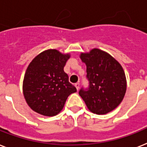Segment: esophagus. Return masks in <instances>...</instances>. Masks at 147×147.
Returning <instances> with one entry per match:
<instances>
[{
    "instance_id": "1",
    "label": "esophagus",
    "mask_w": 147,
    "mask_h": 147,
    "mask_svg": "<svg viewBox=\"0 0 147 147\" xmlns=\"http://www.w3.org/2000/svg\"><path fill=\"white\" fill-rule=\"evenodd\" d=\"M75 86H76V89H77V90H79V88H80L79 83H76V84H75Z\"/></svg>"
}]
</instances>
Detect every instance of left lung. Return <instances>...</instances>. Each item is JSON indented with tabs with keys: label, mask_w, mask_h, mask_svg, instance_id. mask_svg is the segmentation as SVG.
Here are the masks:
<instances>
[{
	"label": "left lung",
	"mask_w": 147,
	"mask_h": 147,
	"mask_svg": "<svg viewBox=\"0 0 147 147\" xmlns=\"http://www.w3.org/2000/svg\"><path fill=\"white\" fill-rule=\"evenodd\" d=\"M80 58L87 66L89 88L79 95L94 114L105 115L115 109L123 100L127 81L121 64L105 51L97 48L82 53Z\"/></svg>",
	"instance_id": "8db88e82"
}]
</instances>
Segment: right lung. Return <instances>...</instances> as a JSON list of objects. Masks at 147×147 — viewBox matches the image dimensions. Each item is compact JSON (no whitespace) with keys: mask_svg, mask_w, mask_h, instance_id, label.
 Returning a JSON list of instances; mask_svg holds the SVG:
<instances>
[{"mask_svg":"<svg viewBox=\"0 0 147 147\" xmlns=\"http://www.w3.org/2000/svg\"><path fill=\"white\" fill-rule=\"evenodd\" d=\"M69 53L49 49L32 59L22 83L24 97L32 110L45 116H54L64 107L68 96L76 92L63 69Z\"/></svg>","mask_w":147,"mask_h":147,"instance_id":"add662e5","label":"right lung"}]
</instances>
